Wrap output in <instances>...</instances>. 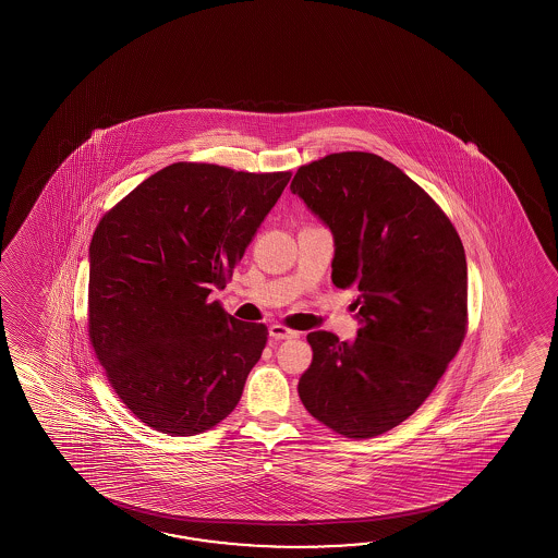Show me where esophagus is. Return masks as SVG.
<instances>
[{
    "label": "esophagus",
    "mask_w": 558,
    "mask_h": 558,
    "mask_svg": "<svg viewBox=\"0 0 558 558\" xmlns=\"http://www.w3.org/2000/svg\"><path fill=\"white\" fill-rule=\"evenodd\" d=\"M269 335L274 337V339H295L299 337V332L293 331V329H289V327H284V325H271L269 327Z\"/></svg>",
    "instance_id": "obj_1"
}]
</instances>
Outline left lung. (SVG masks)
I'll use <instances>...</instances> for the list:
<instances>
[{
	"label": "left lung",
	"mask_w": 558,
	"mask_h": 558,
	"mask_svg": "<svg viewBox=\"0 0 558 558\" xmlns=\"http://www.w3.org/2000/svg\"><path fill=\"white\" fill-rule=\"evenodd\" d=\"M291 191L331 229L332 283L356 293L353 341L308 332L299 379L311 415L349 439L401 425L437 387L466 332V259L449 217L383 157L331 154Z\"/></svg>",
	"instance_id": "left-lung-1"
}]
</instances>
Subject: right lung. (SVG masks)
Wrapping results in <instances>:
<instances>
[{
	"instance_id": "right-lung-1",
	"label": "right lung",
	"mask_w": 558,
	"mask_h": 558,
	"mask_svg": "<svg viewBox=\"0 0 558 558\" xmlns=\"http://www.w3.org/2000/svg\"><path fill=\"white\" fill-rule=\"evenodd\" d=\"M289 179L173 163L95 229L89 341L113 391L147 427L191 437L238 407L269 332L209 295L226 287Z\"/></svg>"
}]
</instances>
